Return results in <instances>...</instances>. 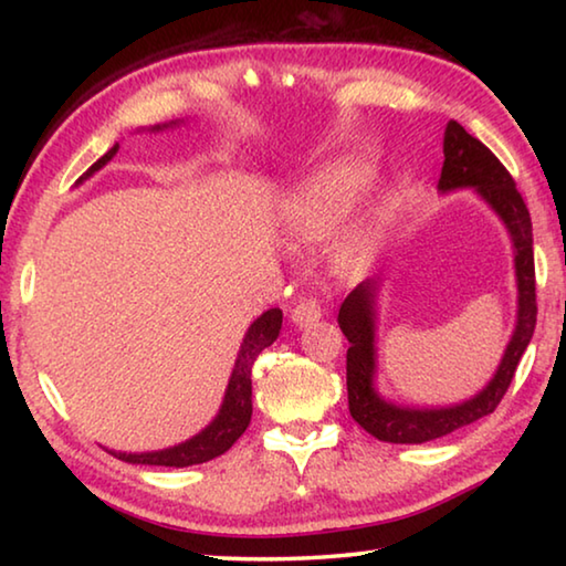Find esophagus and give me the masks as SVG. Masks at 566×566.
<instances>
[{"instance_id":"1","label":"esophagus","mask_w":566,"mask_h":566,"mask_svg":"<svg viewBox=\"0 0 566 566\" xmlns=\"http://www.w3.org/2000/svg\"><path fill=\"white\" fill-rule=\"evenodd\" d=\"M319 317H322L319 300H304L292 310V322L300 324V327H306V324L317 322Z\"/></svg>"}]
</instances>
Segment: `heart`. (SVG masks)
<instances>
[{
  "label": "heart",
  "mask_w": 566,
  "mask_h": 566,
  "mask_svg": "<svg viewBox=\"0 0 566 566\" xmlns=\"http://www.w3.org/2000/svg\"><path fill=\"white\" fill-rule=\"evenodd\" d=\"M371 167L364 159H339L324 167L290 207L294 232L312 239V242L332 237L342 227L354 199L367 187ZM371 239H375V219L364 222L349 237L347 247H344V260L352 264L364 262V256L369 254Z\"/></svg>",
  "instance_id": "b5f03b06"
}]
</instances>
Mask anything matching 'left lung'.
Here are the masks:
<instances>
[{"mask_svg": "<svg viewBox=\"0 0 566 566\" xmlns=\"http://www.w3.org/2000/svg\"><path fill=\"white\" fill-rule=\"evenodd\" d=\"M474 187L496 214L504 219L514 242L516 286H520V314L512 342L506 344L494 379L474 399L447 409H409L395 407L381 399L371 387L375 375V282H364L344 300L339 310V327L349 339L347 349V395L349 415L357 424L391 444H421L452 434L472 421L482 419L500 407L510 389L516 364L530 344L536 324V282H534V247L532 219L514 179L490 147L472 137L459 122H449L444 132V165L439 189L452 191Z\"/></svg>", "mask_w": 566, "mask_h": 566, "instance_id": "obj_1", "label": "left lung"}]
</instances>
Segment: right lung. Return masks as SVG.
I'll return each instance as SVG.
<instances>
[{
    "label": "right lung",
    "instance_id": "obj_1",
    "mask_svg": "<svg viewBox=\"0 0 566 566\" xmlns=\"http://www.w3.org/2000/svg\"><path fill=\"white\" fill-rule=\"evenodd\" d=\"M114 155H117V145H114L102 159L94 161L87 175L107 165ZM280 329H282L280 310L264 312L262 317L249 327L247 337L242 342V349L237 354L234 371L232 377H229L224 405L205 432L191 437L185 444L161 449V452H145V454L109 452V454L122 459V462L151 464V467H191V464H202V462H209V459L224 454L249 427V419H252V367L256 357L262 354V349L270 347V344L280 337Z\"/></svg>",
    "mask_w": 566,
    "mask_h": 566
}]
</instances>
